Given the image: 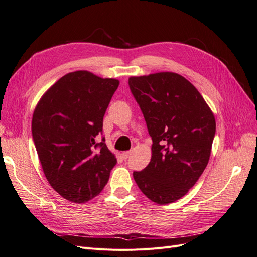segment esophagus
I'll use <instances>...</instances> for the list:
<instances>
[{"label": "esophagus", "instance_id": "obj_1", "mask_svg": "<svg viewBox=\"0 0 257 257\" xmlns=\"http://www.w3.org/2000/svg\"><path fill=\"white\" fill-rule=\"evenodd\" d=\"M130 155H131V151H125L122 153V158H123V160H127Z\"/></svg>", "mask_w": 257, "mask_h": 257}]
</instances>
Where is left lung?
<instances>
[{"mask_svg": "<svg viewBox=\"0 0 257 257\" xmlns=\"http://www.w3.org/2000/svg\"><path fill=\"white\" fill-rule=\"evenodd\" d=\"M128 85L152 139L151 161L133 173L135 182L154 203H174L194 186L208 164L214 115L197 89L176 73L131 77Z\"/></svg>", "mask_w": 257, "mask_h": 257, "instance_id": "obj_1", "label": "left lung"}]
</instances>
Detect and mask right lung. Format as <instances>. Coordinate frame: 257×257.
Segmentation results:
<instances>
[{"mask_svg": "<svg viewBox=\"0 0 257 257\" xmlns=\"http://www.w3.org/2000/svg\"><path fill=\"white\" fill-rule=\"evenodd\" d=\"M119 80L87 71L68 73L45 93L32 119V136L48 182L62 197L85 203L103 191L116 164L103 119Z\"/></svg>", "mask_w": 257, "mask_h": 257, "instance_id": "right-lung-1", "label": "right lung"}]
</instances>
